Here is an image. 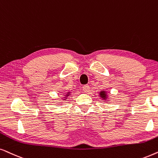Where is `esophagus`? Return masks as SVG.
<instances>
[{"mask_svg":"<svg viewBox=\"0 0 158 158\" xmlns=\"http://www.w3.org/2000/svg\"><path fill=\"white\" fill-rule=\"evenodd\" d=\"M82 89H83L84 92H89L90 88H89V85H84Z\"/></svg>","mask_w":158,"mask_h":158,"instance_id":"obj_1","label":"esophagus"}]
</instances>
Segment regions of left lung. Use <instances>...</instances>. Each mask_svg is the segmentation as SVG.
Instances as JSON below:
<instances>
[{
    "label": "left lung",
    "instance_id": "left-lung-1",
    "mask_svg": "<svg viewBox=\"0 0 158 158\" xmlns=\"http://www.w3.org/2000/svg\"><path fill=\"white\" fill-rule=\"evenodd\" d=\"M100 97L101 98L104 99V100H106L107 98V93L106 91H101L100 92Z\"/></svg>",
    "mask_w": 158,
    "mask_h": 158
}]
</instances>
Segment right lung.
I'll return each mask as SVG.
<instances>
[{
  "label": "right lung",
  "mask_w": 158,
  "mask_h": 158,
  "mask_svg": "<svg viewBox=\"0 0 158 158\" xmlns=\"http://www.w3.org/2000/svg\"><path fill=\"white\" fill-rule=\"evenodd\" d=\"M69 94H70V92H67V94H66V97H65V99H64V100H66V98H67V97L68 96H69Z\"/></svg>",
  "instance_id": "add662e5"
}]
</instances>
